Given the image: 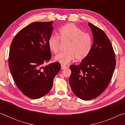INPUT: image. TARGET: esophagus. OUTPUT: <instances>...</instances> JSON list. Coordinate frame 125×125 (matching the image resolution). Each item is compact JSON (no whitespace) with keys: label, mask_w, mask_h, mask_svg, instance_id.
<instances>
[{"label":"esophagus","mask_w":125,"mask_h":125,"mask_svg":"<svg viewBox=\"0 0 125 125\" xmlns=\"http://www.w3.org/2000/svg\"><path fill=\"white\" fill-rule=\"evenodd\" d=\"M67 68V67L66 66V65L61 64V69H64L65 68Z\"/></svg>","instance_id":"34e87169"}]
</instances>
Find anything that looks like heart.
<instances>
[{
  "label": "heart",
  "mask_w": 125,
  "mask_h": 125,
  "mask_svg": "<svg viewBox=\"0 0 125 125\" xmlns=\"http://www.w3.org/2000/svg\"><path fill=\"white\" fill-rule=\"evenodd\" d=\"M59 38L62 42H67L65 47L66 51L54 57V61L62 64H67L75 58L77 61L83 60L92 51V37L73 24H67L61 27L58 32V37L52 36L49 38L48 47L54 53H57L59 51Z\"/></svg>",
  "instance_id": "heart-1"
}]
</instances>
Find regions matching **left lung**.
I'll return each instance as SVG.
<instances>
[{
	"label": "left lung",
	"mask_w": 125,
	"mask_h": 125,
	"mask_svg": "<svg viewBox=\"0 0 125 125\" xmlns=\"http://www.w3.org/2000/svg\"><path fill=\"white\" fill-rule=\"evenodd\" d=\"M93 36L89 54L79 65H71L69 82L76 96L83 100L96 98L108 86L115 68V55L104 31L88 23Z\"/></svg>",
	"instance_id": "8db88e82"
}]
</instances>
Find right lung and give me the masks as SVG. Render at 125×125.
<instances>
[{
  "mask_svg": "<svg viewBox=\"0 0 125 125\" xmlns=\"http://www.w3.org/2000/svg\"><path fill=\"white\" fill-rule=\"evenodd\" d=\"M52 23H31L17 33L11 44L10 72L19 90L31 99H39L47 94L61 69L58 62L43 65L51 58L48 41L53 30Z\"/></svg>",
  "mask_w": 125,
  "mask_h": 125,
  "instance_id": "obj_1",
  "label": "right lung"
}]
</instances>
